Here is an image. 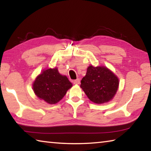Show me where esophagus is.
<instances>
[{"label":"esophagus","instance_id":"34e87169","mask_svg":"<svg viewBox=\"0 0 151 151\" xmlns=\"http://www.w3.org/2000/svg\"><path fill=\"white\" fill-rule=\"evenodd\" d=\"M73 83L75 84V85H79V84H80V79L77 78L76 79V80L73 81Z\"/></svg>","mask_w":151,"mask_h":151}]
</instances>
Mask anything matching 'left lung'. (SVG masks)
I'll return each instance as SVG.
<instances>
[{
	"label": "left lung",
	"instance_id": "1",
	"mask_svg": "<svg viewBox=\"0 0 151 151\" xmlns=\"http://www.w3.org/2000/svg\"><path fill=\"white\" fill-rule=\"evenodd\" d=\"M119 84V78L107 68L90 66L82 78L81 87L91 101L103 104L113 98Z\"/></svg>",
	"mask_w": 151,
	"mask_h": 151
}]
</instances>
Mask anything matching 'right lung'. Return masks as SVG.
Wrapping results in <instances>:
<instances>
[{"mask_svg": "<svg viewBox=\"0 0 151 151\" xmlns=\"http://www.w3.org/2000/svg\"><path fill=\"white\" fill-rule=\"evenodd\" d=\"M72 85L66 76L58 73L57 68H49L37 76L33 84V91L39 99L52 104L60 101Z\"/></svg>", "mask_w": 151, "mask_h": 151, "instance_id": "1", "label": "right lung"}]
</instances>
